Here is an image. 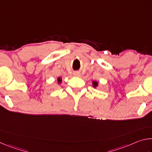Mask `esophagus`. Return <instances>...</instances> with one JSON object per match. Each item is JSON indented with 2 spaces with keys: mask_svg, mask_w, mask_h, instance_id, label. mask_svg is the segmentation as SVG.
I'll use <instances>...</instances> for the list:
<instances>
[{
  "mask_svg": "<svg viewBox=\"0 0 152 152\" xmlns=\"http://www.w3.org/2000/svg\"><path fill=\"white\" fill-rule=\"evenodd\" d=\"M74 75L75 76H80V73L78 72H76L74 73Z\"/></svg>",
  "mask_w": 152,
  "mask_h": 152,
  "instance_id": "esophagus-1",
  "label": "esophagus"
}]
</instances>
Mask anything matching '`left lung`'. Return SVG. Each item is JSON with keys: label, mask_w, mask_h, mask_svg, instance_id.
<instances>
[{"label": "left lung", "mask_w": 152, "mask_h": 152, "mask_svg": "<svg viewBox=\"0 0 152 152\" xmlns=\"http://www.w3.org/2000/svg\"><path fill=\"white\" fill-rule=\"evenodd\" d=\"M92 85H93L94 88H96V87L98 86V82L96 81H93L92 82Z\"/></svg>", "instance_id": "1"}]
</instances>
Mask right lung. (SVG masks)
Returning <instances> with one entry per match:
<instances>
[{
    "mask_svg": "<svg viewBox=\"0 0 152 152\" xmlns=\"http://www.w3.org/2000/svg\"><path fill=\"white\" fill-rule=\"evenodd\" d=\"M58 84H60L61 82V78H60V77H59V78H58Z\"/></svg>",
    "mask_w": 152,
    "mask_h": 152,
    "instance_id": "obj_1",
    "label": "right lung"
}]
</instances>
